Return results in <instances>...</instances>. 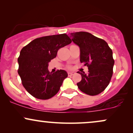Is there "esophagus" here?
<instances>
[{
  "label": "esophagus",
  "instance_id": "obj_1",
  "mask_svg": "<svg viewBox=\"0 0 133 133\" xmlns=\"http://www.w3.org/2000/svg\"><path fill=\"white\" fill-rule=\"evenodd\" d=\"M68 76H73L74 74V72H68Z\"/></svg>",
  "mask_w": 133,
  "mask_h": 133
}]
</instances>
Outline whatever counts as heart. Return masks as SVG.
Instances as JSON below:
<instances>
[{
    "mask_svg": "<svg viewBox=\"0 0 133 133\" xmlns=\"http://www.w3.org/2000/svg\"><path fill=\"white\" fill-rule=\"evenodd\" d=\"M71 68V67H69V68Z\"/></svg>",
    "mask_w": 133,
    "mask_h": 133,
    "instance_id": "1",
    "label": "heart"
}]
</instances>
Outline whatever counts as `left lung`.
<instances>
[{
	"instance_id": "left-lung-1",
	"label": "left lung",
	"mask_w": 133,
	"mask_h": 133,
	"mask_svg": "<svg viewBox=\"0 0 133 133\" xmlns=\"http://www.w3.org/2000/svg\"><path fill=\"white\" fill-rule=\"evenodd\" d=\"M74 43L80 48V61L88 67L89 73H77L82 79L77 83L82 92L89 96L100 94L107 88L113 73L112 51L103 39L87 32L71 33Z\"/></svg>"
}]
</instances>
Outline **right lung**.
<instances>
[{
    "mask_svg": "<svg viewBox=\"0 0 133 133\" xmlns=\"http://www.w3.org/2000/svg\"><path fill=\"white\" fill-rule=\"evenodd\" d=\"M71 42L65 34L52 35L37 38L22 49L18 57V74L30 94L45 100L58 92L68 73L61 69L50 72L49 62L56 57L59 49Z\"/></svg>",
    "mask_w": 133,
    "mask_h": 133,
    "instance_id": "obj_1",
    "label": "right lung"
}]
</instances>
